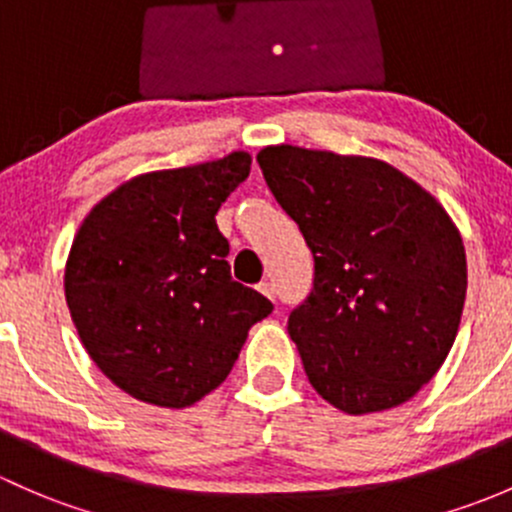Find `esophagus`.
Instances as JSON below:
<instances>
[{
  "mask_svg": "<svg viewBox=\"0 0 512 512\" xmlns=\"http://www.w3.org/2000/svg\"><path fill=\"white\" fill-rule=\"evenodd\" d=\"M258 291H261L263 295H266V298H276V288H273V283L271 281H261L258 283Z\"/></svg>",
  "mask_w": 512,
  "mask_h": 512,
  "instance_id": "34e87169",
  "label": "esophagus"
}]
</instances>
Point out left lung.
<instances>
[{"instance_id": "left-lung-1", "label": "left lung", "mask_w": 512, "mask_h": 512, "mask_svg": "<svg viewBox=\"0 0 512 512\" xmlns=\"http://www.w3.org/2000/svg\"><path fill=\"white\" fill-rule=\"evenodd\" d=\"M263 179L315 261L288 333L315 392L347 414L412 399L444 365L466 300V251L446 209L370 157L258 152Z\"/></svg>"}]
</instances>
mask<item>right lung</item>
Masks as SVG:
<instances>
[{"label": "right lung", "instance_id": "1", "mask_svg": "<svg viewBox=\"0 0 512 512\" xmlns=\"http://www.w3.org/2000/svg\"><path fill=\"white\" fill-rule=\"evenodd\" d=\"M251 157L150 172L93 207L68 254L66 303L100 372L140 402L182 409L217 389L273 303L231 278L217 212Z\"/></svg>", "mask_w": 512, "mask_h": 512}]
</instances>
